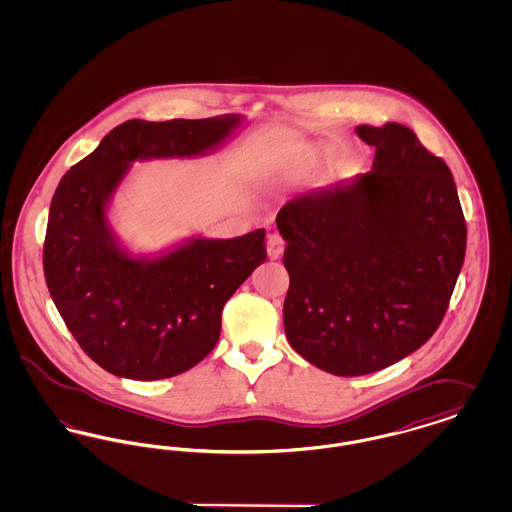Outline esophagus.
<instances>
[{
  "instance_id": "34e87169",
  "label": "esophagus",
  "mask_w": 512,
  "mask_h": 512,
  "mask_svg": "<svg viewBox=\"0 0 512 512\" xmlns=\"http://www.w3.org/2000/svg\"><path fill=\"white\" fill-rule=\"evenodd\" d=\"M284 251V240L280 234H270L267 238L268 259H278Z\"/></svg>"
}]
</instances>
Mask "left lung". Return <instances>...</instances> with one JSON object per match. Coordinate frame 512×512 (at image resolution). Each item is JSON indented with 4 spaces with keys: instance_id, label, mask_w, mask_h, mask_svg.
Listing matches in <instances>:
<instances>
[{
    "instance_id": "left-lung-1",
    "label": "left lung",
    "mask_w": 512,
    "mask_h": 512,
    "mask_svg": "<svg viewBox=\"0 0 512 512\" xmlns=\"http://www.w3.org/2000/svg\"><path fill=\"white\" fill-rule=\"evenodd\" d=\"M355 132L376 147L372 171L297 195L276 217L290 274L286 336L336 376L382 370L430 340L466 249L449 167L403 124Z\"/></svg>"
}]
</instances>
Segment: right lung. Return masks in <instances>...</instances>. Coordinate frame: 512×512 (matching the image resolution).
I'll list each match as a JSON object with an SVG mask.
<instances>
[{
  "label": "right lung",
  "mask_w": 512,
  "mask_h": 512,
  "mask_svg": "<svg viewBox=\"0 0 512 512\" xmlns=\"http://www.w3.org/2000/svg\"><path fill=\"white\" fill-rule=\"evenodd\" d=\"M242 124V115L132 119L61 178L49 207L46 284L74 340L107 372L151 382L190 370L217 345L224 303L265 263V228L132 255L107 215L132 163L207 155Z\"/></svg>",
  "instance_id": "1"
}]
</instances>
